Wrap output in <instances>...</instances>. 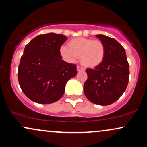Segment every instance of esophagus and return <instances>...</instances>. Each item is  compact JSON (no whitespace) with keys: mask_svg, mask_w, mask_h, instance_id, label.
<instances>
[{"mask_svg":"<svg viewBox=\"0 0 147 147\" xmlns=\"http://www.w3.org/2000/svg\"><path fill=\"white\" fill-rule=\"evenodd\" d=\"M77 70L78 72H80V71H84V69L83 68H82V67L80 66H77Z\"/></svg>","mask_w":147,"mask_h":147,"instance_id":"obj_1","label":"esophagus"}]
</instances>
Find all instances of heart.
<instances>
[{
	"label": "heart",
	"instance_id": "b5f03b06",
	"mask_svg": "<svg viewBox=\"0 0 147 147\" xmlns=\"http://www.w3.org/2000/svg\"><path fill=\"white\" fill-rule=\"evenodd\" d=\"M60 55L66 61L72 63L80 56V61L88 68H95L103 63L106 55L104 43L99 40L78 37L70 40L68 47L60 48Z\"/></svg>",
	"mask_w": 147,
	"mask_h": 147
}]
</instances>
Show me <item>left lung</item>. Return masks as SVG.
Listing matches in <instances>:
<instances>
[{"mask_svg": "<svg viewBox=\"0 0 147 147\" xmlns=\"http://www.w3.org/2000/svg\"><path fill=\"white\" fill-rule=\"evenodd\" d=\"M104 43L106 55L103 63L95 69H86L88 79L84 92L90 102L102 106L110 105L117 100L129 83V65L126 51L113 38L95 35Z\"/></svg>", "mask_w": 147, "mask_h": 147, "instance_id": "1", "label": "left lung"}]
</instances>
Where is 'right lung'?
<instances>
[{
    "instance_id": "add662e5",
    "label": "right lung",
    "mask_w": 147,
    "mask_h": 147,
    "mask_svg": "<svg viewBox=\"0 0 147 147\" xmlns=\"http://www.w3.org/2000/svg\"><path fill=\"white\" fill-rule=\"evenodd\" d=\"M64 35H38L25 45L18 70L24 94L33 102L52 104L63 95L67 82L77 74V65L62 59L60 48Z\"/></svg>"
}]
</instances>
